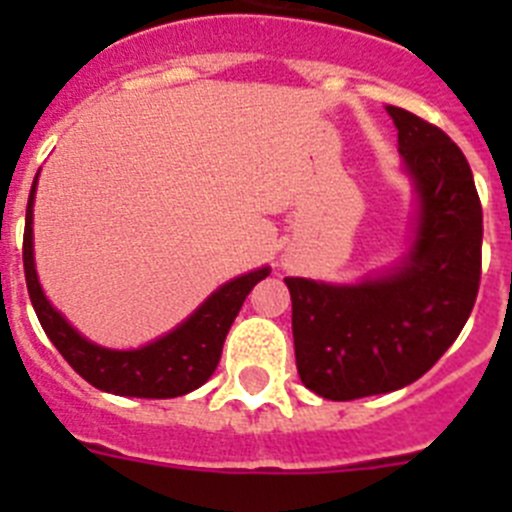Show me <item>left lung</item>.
<instances>
[{
  "instance_id": "8db88e82",
  "label": "left lung",
  "mask_w": 512,
  "mask_h": 512,
  "mask_svg": "<svg viewBox=\"0 0 512 512\" xmlns=\"http://www.w3.org/2000/svg\"><path fill=\"white\" fill-rule=\"evenodd\" d=\"M418 189L408 261L382 279L333 287L287 277L302 384L325 400L395 392L423 377L472 315L482 277V202L469 161L433 122L387 107Z\"/></svg>"
}]
</instances>
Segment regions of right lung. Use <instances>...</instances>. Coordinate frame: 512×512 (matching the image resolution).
Here are the masks:
<instances>
[{"label": "right lung", "instance_id": "right-lung-1", "mask_svg": "<svg viewBox=\"0 0 512 512\" xmlns=\"http://www.w3.org/2000/svg\"><path fill=\"white\" fill-rule=\"evenodd\" d=\"M35 182H38V176H35ZM35 182L30 197H27L22 266H25L27 295L33 302L35 315L43 325L45 336L58 348V354L69 361L71 369L87 379L92 387L112 392V395L166 400V397L187 395V392L202 387L217 369L225 336H228L238 310L243 307V300L261 279L269 277V269L251 271V274H243V277L223 284L192 318L171 330L169 336L158 338L138 351H110V348L94 346L53 310L40 289L33 264Z\"/></svg>", "mask_w": 512, "mask_h": 512}]
</instances>
